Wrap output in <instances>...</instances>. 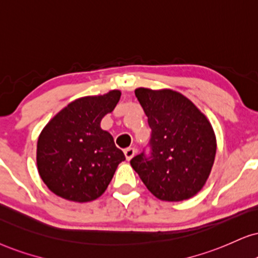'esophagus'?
<instances>
[{"label":"esophagus","mask_w":258,"mask_h":258,"mask_svg":"<svg viewBox=\"0 0 258 258\" xmlns=\"http://www.w3.org/2000/svg\"><path fill=\"white\" fill-rule=\"evenodd\" d=\"M123 152H125L127 161H131V159L133 158V156L136 155L137 150L135 148H127V149H125V151H123Z\"/></svg>","instance_id":"esophagus-1"}]
</instances>
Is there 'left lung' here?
Returning a JSON list of instances; mask_svg holds the SVG:
<instances>
[{
  "label": "left lung",
  "mask_w": 258,
  "mask_h": 258,
  "mask_svg": "<svg viewBox=\"0 0 258 258\" xmlns=\"http://www.w3.org/2000/svg\"><path fill=\"white\" fill-rule=\"evenodd\" d=\"M148 116V149L131 165L151 193L164 201H182L204 187L216 157V136L206 116L174 90L136 89Z\"/></svg>",
  "instance_id": "obj_1"
}]
</instances>
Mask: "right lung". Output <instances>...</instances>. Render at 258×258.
<instances>
[{
    "label": "right lung",
    "mask_w": 258,
    "mask_h": 258,
    "mask_svg": "<svg viewBox=\"0 0 258 258\" xmlns=\"http://www.w3.org/2000/svg\"><path fill=\"white\" fill-rule=\"evenodd\" d=\"M119 90L71 102L47 123L38 139L41 180L58 197L87 202L101 197L125 155L100 122L113 112Z\"/></svg>",
    "instance_id": "1"
}]
</instances>
